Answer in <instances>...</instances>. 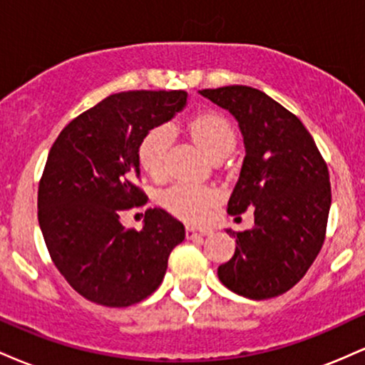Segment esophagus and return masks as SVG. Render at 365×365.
I'll use <instances>...</instances> for the list:
<instances>
[{"label": "esophagus", "mask_w": 365, "mask_h": 365, "mask_svg": "<svg viewBox=\"0 0 365 365\" xmlns=\"http://www.w3.org/2000/svg\"><path fill=\"white\" fill-rule=\"evenodd\" d=\"M185 235L188 240H194V238H202V237L209 235V230H197V228H194V226H187Z\"/></svg>", "instance_id": "esophagus-1"}]
</instances>
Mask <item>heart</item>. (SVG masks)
<instances>
[{"mask_svg": "<svg viewBox=\"0 0 365 365\" xmlns=\"http://www.w3.org/2000/svg\"><path fill=\"white\" fill-rule=\"evenodd\" d=\"M194 140L209 158L230 154L235 148L237 137L232 123L216 113H204L188 123ZM173 144V130L168 125L154 127L140 142L139 159L142 168L153 177L165 173L166 156ZM216 192L209 188L175 185L161 197L163 206L175 216L187 221H200L207 215V209L215 202Z\"/></svg>", "mask_w": 365, "mask_h": 365, "instance_id": "obj_1", "label": "heart"}]
</instances>
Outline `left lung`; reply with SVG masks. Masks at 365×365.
I'll use <instances>...</instances> for the list:
<instances>
[{
  "instance_id": "8db88e82",
  "label": "left lung",
  "mask_w": 365,
  "mask_h": 365,
  "mask_svg": "<svg viewBox=\"0 0 365 365\" xmlns=\"http://www.w3.org/2000/svg\"><path fill=\"white\" fill-rule=\"evenodd\" d=\"M199 94L232 113L244 137L245 158L228 212L254 209L252 230H226L237 247L217 267V278L247 299L282 295L304 278L324 242L328 166L302 121L262 91L228 86Z\"/></svg>"
}]
</instances>
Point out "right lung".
Returning a JSON list of instances; mask_svg holds the SVG:
<instances>
[{
  "mask_svg": "<svg viewBox=\"0 0 365 365\" xmlns=\"http://www.w3.org/2000/svg\"><path fill=\"white\" fill-rule=\"evenodd\" d=\"M185 91L108 96L70 121L48 154L37 217L54 266L75 292L106 307H128L156 292L185 226L165 209L145 211L140 232L121 216L144 206L140 142L187 106Z\"/></svg>",
  "mask_w": 365,
  "mask_h": 365,
  "instance_id": "right-lung-1",
  "label": "right lung"
}]
</instances>
